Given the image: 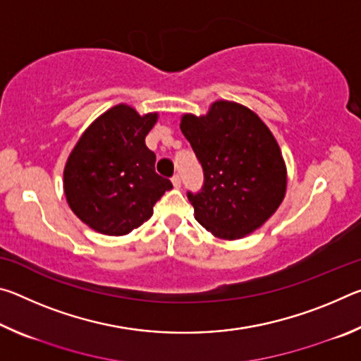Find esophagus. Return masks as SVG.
Here are the masks:
<instances>
[{"mask_svg":"<svg viewBox=\"0 0 361 361\" xmlns=\"http://www.w3.org/2000/svg\"><path fill=\"white\" fill-rule=\"evenodd\" d=\"M172 183H173V186H175L176 189H180V188H181V178H180L178 175H173Z\"/></svg>","mask_w":361,"mask_h":361,"instance_id":"obj_1","label":"esophagus"}]
</instances>
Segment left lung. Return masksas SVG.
<instances>
[{
    "instance_id": "left-lung-1",
    "label": "left lung",
    "mask_w": 361,
    "mask_h": 361,
    "mask_svg": "<svg viewBox=\"0 0 361 361\" xmlns=\"http://www.w3.org/2000/svg\"><path fill=\"white\" fill-rule=\"evenodd\" d=\"M180 129L204 169V188L188 192L194 218L223 240L261 228L286 192V166L276 137L240 103L213 102L207 114L181 116Z\"/></svg>"
}]
</instances>
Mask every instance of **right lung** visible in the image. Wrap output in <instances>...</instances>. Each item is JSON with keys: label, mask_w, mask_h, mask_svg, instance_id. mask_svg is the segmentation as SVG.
Wrapping results in <instances>:
<instances>
[{"label": "right lung", "mask_w": 361, "mask_h": 361, "mask_svg": "<svg viewBox=\"0 0 361 361\" xmlns=\"http://www.w3.org/2000/svg\"><path fill=\"white\" fill-rule=\"evenodd\" d=\"M157 119V113L142 116L119 103L100 114L71 149L63 169L65 197L90 229L129 234L172 189L170 180L156 173V154L145 143Z\"/></svg>", "instance_id": "1"}]
</instances>
